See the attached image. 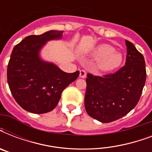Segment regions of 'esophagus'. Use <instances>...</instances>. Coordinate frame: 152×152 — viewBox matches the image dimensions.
<instances>
[{"label":"esophagus","mask_w":152,"mask_h":152,"mask_svg":"<svg viewBox=\"0 0 152 152\" xmlns=\"http://www.w3.org/2000/svg\"><path fill=\"white\" fill-rule=\"evenodd\" d=\"M80 76L81 78H85L87 76V72H86L85 70H80Z\"/></svg>","instance_id":"obj_1"}]
</instances>
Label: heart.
Wrapping results in <instances>:
<instances>
[{
  "label": "heart",
  "instance_id": "obj_1",
  "mask_svg": "<svg viewBox=\"0 0 152 152\" xmlns=\"http://www.w3.org/2000/svg\"><path fill=\"white\" fill-rule=\"evenodd\" d=\"M91 55L99 58L96 65L102 72L113 71L120 66L123 60L122 54L114 51L113 46L107 44H102L95 47Z\"/></svg>",
  "mask_w": 152,
  "mask_h": 152
}]
</instances>
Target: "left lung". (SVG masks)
Returning <instances> with one entry per match:
<instances>
[{
    "instance_id": "8db88e82",
    "label": "left lung",
    "mask_w": 152,
    "mask_h": 152,
    "mask_svg": "<svg viewBox=\"0 0 152 152\" xmlns=\"http://www.w3.org/2000/svg\"><path fill=\"white\" fill-rule=\"evenodd\" d=\"M125 65L115 73L103 76L88 73L84 106L87 113L102 123L118 120L137 106L146 81L144 56L125 40Z\"/></svg>"
}]
</instances>
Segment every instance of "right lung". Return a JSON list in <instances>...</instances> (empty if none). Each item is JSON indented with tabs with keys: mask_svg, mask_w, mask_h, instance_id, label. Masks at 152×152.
<instances>
[{
	"mask_svg": "<svg viewBox=\"0 0 152 152\" xmlns=\"http://www.w3.org/2000/svg\"><path fill=\"white\" fill-rule=\"evenodd\" d=\"M63 31H50L26 37L13 48L7 69L11 93L19 105L33 113L53 110L62 91L77 79L80 72L67 73L39 57L46 42L60 39Z\"/></svg>",
	"mask_w": 152,
	"mask_h": 152,
	"instance_id": "right-lung-1",
	"label": "right lung"
}]
</instances>
